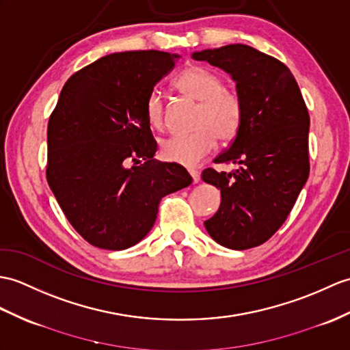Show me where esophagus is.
<instances>
[{
  "instance_id": "obj_1",
  "label": "esophagus",
  "mask_w": 350,
  "mask_h": 350,
  "mask_svg": "<svg viewBox=\"0 0 350 350\" xmlns=\"http://www.w3.org/2000/svg\"><path fill=\"white\" fill-rule=\"evenodd\" d=\"M189 174H191V177H192L193 183H198V182H200L201 176H200V172H198V170H189Z\"/></svg>"
}]
</instances>
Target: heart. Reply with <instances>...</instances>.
<instances>
[{"mask_svg": "<svg viewBox=\"0 0 350 350\" xmlns=\"http://www.w3.org/2000/svg\"><path fill=\"white\" fill-rule=\"evenodd\" d=\"M174 86L186 96L200 101L193 126L189 134H177L161 142L162 159L183 167H195L216 148L217 138L226 143L237 137L245 118L240 95L225 88L216 72L200 65L185 68L174 80ZM146 119L153 129L165 125V110L162 95L152 91L144 104Z\"/></svg>", "mask_w": 350, "mask_h": 350, "instance_id": "obj_1", "label": "heart"}]
</instances>
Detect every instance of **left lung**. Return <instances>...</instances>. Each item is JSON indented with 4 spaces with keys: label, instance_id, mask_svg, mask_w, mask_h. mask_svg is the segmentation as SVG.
Wrapping results in <instances>:
<instances>
[{
    "label": "left lung",
    "instance_id": "1",
    "mask_svg": "<svg viewBox=\"0 0 350 350\" xmlns=\"http://www.w3.org/2000/svg\"><path fill=\"white\" fill-rule=\"evenodd\" d=\"M230 72L245 118L230 148L215 164H235L230 173L206 168L201 177L221 189V206L204 222L219 245L245 250L278 231L307 182L310 118L295 77L285 64L246 44L192 53Z\"/></svg>",
    "mask_w": 350,
    "mask_h": 350
}]
</instances>
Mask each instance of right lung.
I'll list each match as a JSON object with an SVG mask.
<instances>
[{
	"label": "right lung",
	"mask_w": 350,
	"mask_h": 350,
	"mask_svg": "<svg viewBox=\"0 0 350 350\" xmlns=\"http://www.w3.org/2000/svg\"><path fill=\"white\" fill-rule=\"evenodd\" d=\"M180 56L111 53L75 72L47 125V183L68 222L92 246L128 249L157 221L162 197L192 183L158 144L144 104ZM133 167H131V164Z\"/></svg>",
	"instance_id": "obj_1"
}]
</instances>
